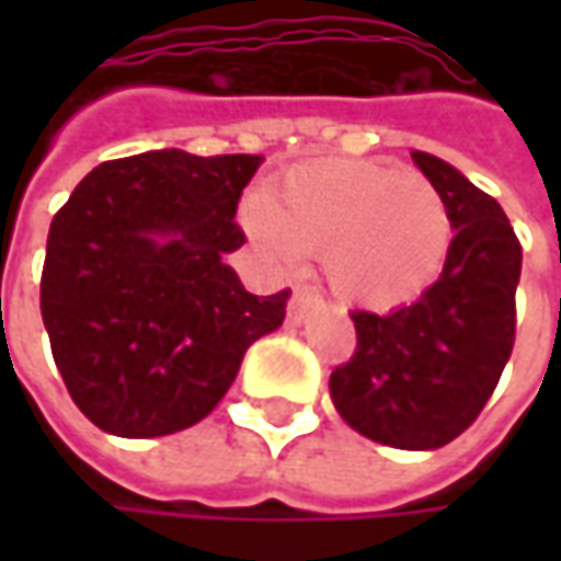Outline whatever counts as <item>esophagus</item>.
<instances>
[{"label":"esophagus","instance_id":"esophagus-1","mask_svg":"<svg viewBox=\"0 0 561 561\" xmlns=\"http://www.w3.org/2000/svg\"><path fill=\"white\" fill-rule=\"evenodd\" d=\"M309 302H312V293L306 290V287H293L290 302H287V318H290L293 324H299L306 312H309Z\"/></svg>","mask_w":561,"mask_h":561}]
</instances>
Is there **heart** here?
<instances>
[{
    "label": "heart",
    "instance_id": "b5f03b06",
    "mask_svg": "<svg viewBox=\"0 0 561 561\" xmlns=\"http://www.w3.org/2000/svg\"><path fill=\"white\" fill-rule=\"evenodd\" d=\"M249 233L277 259L321 255L331 290L362 309H397L427 290L453 247V215L421 171L321 159L287 171Z\"/></svg>",
    "mask_w": 561,
    "mask_h": 561
}]
</instances>
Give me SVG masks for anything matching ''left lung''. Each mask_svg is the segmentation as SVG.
Listing matches in <instances>:
<instances>
[{
  "instance_id": "8db88e82",
  "label": "left lung",
  "mask_w": 561,
  "mask_h": 561,
  "mask_svg": "<svg viewBox=\"0 0 561 561\" xmlns=\"http://www.w3.org/2000/svg\"><path fill=\"white\" fill-rule=\"evenodd\" d=\"M412 159L449 205L453 247L419 302L350 312L356 353L331 371V399L368 440L437 449L474 424L512 356L522 243L500 203L453 164Z\"/></svg>"
}]
</instances>
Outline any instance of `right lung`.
<instances>
[{
	"label": "right lung",
	"instance_id": "right-lung-1",
	"mask_svg": "<svg viewBox=\"0 0 561 561\" xmlns=\"http://www.w3.org/2000/svg\"><path fill=\"white\" fill-rule=\"evenodd\" d=\"M262 156L140 152L93 168L55 211L39 280L53 358L77 409L115 437L203 421L290 290L249 293L227 252Z\"/></svg>",
	"mask_w": 561,
	"mask_h": 561
}]
</instances>
